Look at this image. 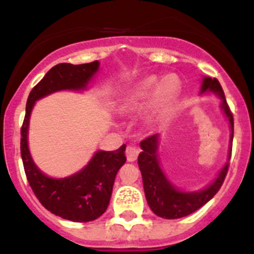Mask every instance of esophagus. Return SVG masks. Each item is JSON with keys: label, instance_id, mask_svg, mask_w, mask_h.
<instances>
[{"label": "esophagus", "instance_id": "obj_1", "mask_svg": "<svg viewBox=\"0 0 254 254\" xmlns=\"http://www.w3.org/2000/svg\"><path fill=\"white\" fill-rule=\"evenodd\" d=\"M138 152H140V150H138L137 147L128 146L127 149H126V158H127V160L128 161H134L136 159H137Z\"/></svg>", "mask_w": 254, "mask_h": 254}]
</instances>
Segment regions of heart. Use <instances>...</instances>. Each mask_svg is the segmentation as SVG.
Instances as JSON below:
<instances>
[{
	"mask_svg": "<svg viewBox=\"0 0 254 254\" xmlns=\"http://www.w3.org/2000/svg\"><path fill=\"white\" fill-rule=\"evenodd\" d=\"M179 90L181 81L178 76L167 75L160 81L156 76H147L126 94L121 104V111L126 114L136 113L151 96L147 109V118L152 120L176 99Z\"/></svg>",
	"mask_w": 254,
	"mask_h": 254,
	"instance_id": "heart-1",
	"label": "heart"
}]
</instances>
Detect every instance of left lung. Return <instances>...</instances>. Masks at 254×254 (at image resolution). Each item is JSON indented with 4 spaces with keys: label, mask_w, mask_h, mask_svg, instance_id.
<instances>
[{
    "label": "left lung",
    "mask_w": 254,
    "mask_h": 254,
    "mask_svg": "<svg viewBox=\"0 0 254 254\" xmlns=\"http://www.w3.org/2000/svg\"><path fill=\"white\" fill-rule=\"evenodd\" d=\"M206 91H212L223 100L221 107H223L226 117L229 118V122H230L233 143L234 118H233L232 111L226 103L223 87L220 85L219 80L211 77L203 78L201 93H206ZM158 134H152V136H149V137L141 141L142 152L138 155L137 160L138 168H140L141 174H142L143 190H145L147 203H149L152 212L163 217V219H179V217L187 216V215L198 210L199 207H202L219 192L224 181H225L226 174H228L229 163L223 168L216 181L210 187L203 190H199V192L186 193V192H181V190H177L161 172L158 161V152H156L158 151Z\"/></svg>",
    "instance_id": "obj_1"
}]
</instances>
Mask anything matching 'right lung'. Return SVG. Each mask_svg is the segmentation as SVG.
I'll use <instances>...</instances> for the list:
<instances>
[{"mask_svg": "<svg viewBox=\"0 0 254 254\" xmlns=\"http://www.w3.org/2000/svg\"><path fill=\"white\" fill-rule=\"evenodd\" d=\"M98 61L82 64H58L52 67L31 89L21 126L20 150L31 190L39 202L52 214L76 223L93 221L105 212L111 201L117 173L126 163V145L116 151H98L81 172L68 178H49L31 160L28 149L29 117L35 100L57 90L84 89L98 71Z\"/></svg>", "mask_w": 254, "mask_h": 254, "instance_id": "obj_1", "label": "right lung"}]
</instances>
